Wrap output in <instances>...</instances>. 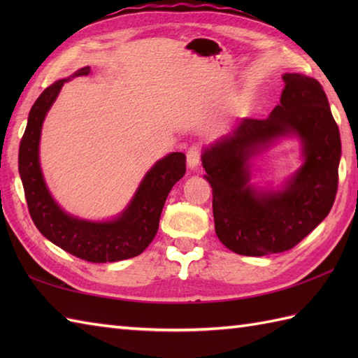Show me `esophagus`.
I'll return each instance as SVG.
<instances>
[{"label":"esophagus","mask_w":358,"mask_h":358,"mask_svg":"<svg viewBox=\"0 0 358 358\" xmlns=\"http://www.w3.org/2000/svg\"><path fill=\"white\" fill-rule=\"evenodd\" d=\"M200 155H201V152H200L199 146H192L191 149L187 150L186 162H187L189 169H196V167H199V164H200Z\"/></svg>","instance_id":"esophagus-1"}]
</instances>
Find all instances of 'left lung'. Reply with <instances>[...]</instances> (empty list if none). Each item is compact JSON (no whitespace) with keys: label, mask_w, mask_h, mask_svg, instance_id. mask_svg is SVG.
<instances>
[{"label":"left lung","mask_w":358,"mask_h":358,"mask_svg":"<svg viewBox=\"0 0 358 358\" xmlns=\"http://www.w3.org/2000/svg\"><path fill=\"white\" fill-rule=\"evenodd\" d=\"M280 104L266 120L243 118L203 149L217 237L232 252H285L328 217L338 186L341 141L320 83L285 73ZM283 138L302 144L303 163L277 189L250 183L252 159Z\"/></svg>","instance_id":"obj_1"}]
</instances>
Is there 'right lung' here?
<instances>
[{
    "mask_svg": "<svg viewBox=\"0 0 358 358\" xmlns=\"http://www.w3.org/2000/svg\"><path fill=\"white\" fill-rule=\"evenodd\" d=\"M81 67L72 77L58 80L43 90L29 112L20 143L18 171L30 217L45 238L66 252L90 263H112L140 255L154 240L159 215L171 189L186 173V155L172 152L150 167L123 212L104 222L67 214L53 200L40 164V138L44 118L64 83L89 75Z\"/></svg>",
    "mask_w": 358,
    "mask_h": 358,
    "instance_id": "1",
    "label": "right lung"
}]
</instances>
